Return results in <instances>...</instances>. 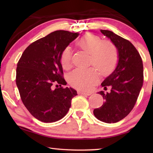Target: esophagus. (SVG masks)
Wrapping results in <instances>:
<instances>
[{
	"instance_id": "obj_1",
	"label": "esophagus",
	"mask_w": 153,
	"mask_h": 153,
	"mask_svg": "<svg viewBox=\"0 0 153 153\" xmlns=\"http://www.w3.org/2000/svg\"><path fill=\"white\" fill-rule=\"evenodd\" d=\"M79 94H83V95H88L89 96L92 94L91 92H83V91H78L77 92Z\"/></svg>"
}]
</instances>
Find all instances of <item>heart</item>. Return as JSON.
<instances>
[{"mask_svg": "<svg viewBox=\"0 0 153 153\" xmlns=\"http://www.w3.org/2000/svg\"><path fill=\"white\" fill-rule=\"evenodd\" d=\"M82 50L90 54V64L94 65L102 74L113 70L118 60V53L115 45L109 40H102L99 36L87 33L77 41ZM72 52L66 46L61 52L60 61L64 69L71 66ZM98 71L94 67L87 69H76L68 75V82L75 88L89 90L98 78Z\"/></svg>", "mask_w": 153, "mask_h": 153, "instance_id": "heart-1", "label": "heart"}]
</instances>
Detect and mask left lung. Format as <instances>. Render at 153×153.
I'll return each instance as SVG.
<instances>
[{
	"instance_id": "1",
	"label": "left lung",
	"mask_w": 153,
	"mask_h": 153,
	"mask_svg": "<svg viewBox=\"0 0 153 153\" xmlns=\"http://www.w3.org/2000/svg\"><path fill=\"white\" fill-rule=\"evenodd\" d=\"M100 32L117 48L118 62L101 84L104 88L111 86V92H98L105 102L93 113L98 120L116 123L126 117L136 104L143 84V64L138 51L129 41L109 30H100Z\"/></svg>"
}]
</instances>
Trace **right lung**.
Masks as SVG:
<instances>
[{
	"label": "right lung",
	"mask_w": 153,
	"mask_h": 153,
	"mask_svg": "<svg viewBox=\"0 0 153 153\" xmlns=\"http://www.w3.org/2000/svg\"><path fill=\"white\" fill-rule=\"evenodd\" d=\"M77 33L58 30L27 46L17 63L16 84L25 107L37 120L55 122L64 117L77 91L63 88L60 56L63 49L78 36ZM58 83L61 87L54 89ZM58 86V85H56Z\"/></svg>",
	"instance_id": "right-lung-1"
}]
</instances>
